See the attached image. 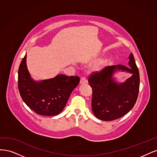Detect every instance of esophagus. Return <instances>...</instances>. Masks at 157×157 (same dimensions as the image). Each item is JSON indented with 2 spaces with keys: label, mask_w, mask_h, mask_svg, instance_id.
Listing matches in <instances>:
<instances>
[{
  "label": "esophagus",
  "mask_w": 157,
  "mask_h": 157,
  "mask_svg": "<svg viewBox=\"0 0 157 157\" xmlns=\"http://www.w3.org/2000/svg\"><path fill=\"white\" fill-rule=\"evenodd\" d=\"M88 82H87V79H86L85 78H84V77H83V78H81V79H80V84H85V83H87Z\"/></svg>",
  "instance_id": "1"
}]
</instances>
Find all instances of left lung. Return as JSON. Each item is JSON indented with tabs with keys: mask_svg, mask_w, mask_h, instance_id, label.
Masks as SVG:
<instances>
[{
	"mask_svg": "<svg viewBox=\"0 0 157 157\" xmlns=\"http://www.w3.org/2000/svg\"><path fill=\"white\" fill-rule=\"evenodd\" d=\"M128 59L130 67L121 64L109 66L88 79L93 89V112L100 120L119 119L130 112L136 104L140 87L139 70L132 53ZM117 71H125L132 75L125 82L119 83L113 77Z\"/></svg>",
	"mask_w": 157,
	"mask_h": 157,
	"instance_id": "obj_1",
	"label": "left lung"
}]
</instances>
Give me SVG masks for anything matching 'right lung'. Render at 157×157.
I'll return each mask as SVG.
<instances>
[{
	"mask_svg": "<svg viewBox=\"0 0 157 157\" xmlns=\"http://www.w3.org/2000/svg\"><path fill=\"white\" fill-rule=\"evenodd\" d=\"M26 59L27 54L18 70V88L24 102L39 115L54 116L59 114L78 85L79 77L58 74L53 78L36 81L29 72Z\"/></svg>",
	"mask_w": 157,
	"mask_h": 157,
	"instance_id": "right-lung-1",
	"label": "right lung"
}]
</instances>
